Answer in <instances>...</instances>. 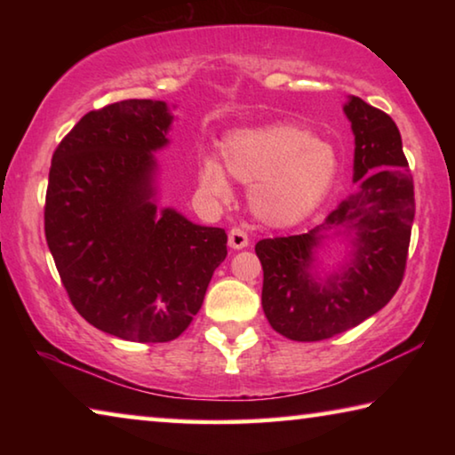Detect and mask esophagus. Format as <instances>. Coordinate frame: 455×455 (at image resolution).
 I'll use <instances>...</instances> for the list:
<instances>
[{"instance_id":"34e87169","label":"esophagus","mask_w":455,"mask_h":455,"mask_svg":"<svg viewBox=\"0 0 455 455\" xmlns=\"http://www.w3.org/2000/svg\"><path fill=\"white\" fill-rule=\"evenodd\" d=\"M228 244L230 249H244V246H249V235H246V230L241 227L230 228Z\"/></svg>"}]
</instances>
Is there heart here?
<instances>
[{
	"mask_svg": "<svg viewBox=\"0 0 455 455\" xmlns=\"http://www.w3.org/2000/svg\"><path fill=\"white\" fill-rule=\"evenodd\" d=\"M230 176L252 187L251 206L268 225H292L311 214L337 176V156L311 130L273 124L236 130L220 146ZM198 179L209 195L227 200L230 184L222 164L204 158Z\"/></svg>",
	"mask_w": 455,
	"mask_h": 455,
	"instance_id": "obj_1",
	"label": "heart"
}]
</instances>
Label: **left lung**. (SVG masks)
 <instances>
[{"label":"left lung","mask_w":455,"mask_h":455,"mask_svg":"<svg viewBox=\"0 0 455 455\" xmlns=\"http://www.w3.org/2000/svg\"><path fill=\"white\" fill-rule=\"evenodd\" d=\"M343 110L355 134V195L309 233L255 244L263 311L291 341H323L357 327L391 301L405 275L415 200L402 134L389 114L357 96ZM331 228L353 229L356 252L345 272L317 283L308 273L312 255Z\"/></svg>","instance_id":"obj_1"}]
</instances>
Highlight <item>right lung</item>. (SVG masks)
Returning <instances> with one entry per match:
<instances>
[{"label":"right lung","instance_id":"1","mask_svg":"<svg viewBox=\"0 0 455 455\" xmlns=\"http://www.w3.org/2000/svg\"><path fill=\"white\" fill-rule=\"evenodd\" d=\"M164 102L122 100L86 116L53 150L44 228L70 303L90 325L166 343L195 319L227 257V233L152 203V152L168 142Z\"/></svg>","mask_w":455,"mask_h":455}]
</instances>
